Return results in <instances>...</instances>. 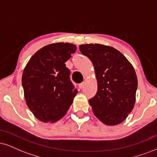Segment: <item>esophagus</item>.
Returning a JSON list of instances; mask_svg holds the SVG:
<instances>
[{"label": "esophagus", "mask_w": 157, "mask_h": 157, "mask_svg": "<svg viewBox=\"0 0 157 157\" xmlns=\"http://www.w3.org/2000/svg\"><path fill=\"white\" fill-rule=\"evenodd\" d=\"M84 85H85V82L80 83V84L79 85V88H80V89H82L83 88H84Z\"/></svg>", "instance_id": "34e87169"}]
</instances>
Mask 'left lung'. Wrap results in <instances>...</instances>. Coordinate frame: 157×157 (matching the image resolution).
<instances>
[{
  "mask_svg": "<svg viewBox=\"0 0 157 157\" xmlns=\"http://www.w3.org/2000/svg\"><path fill=\"white\" fill-rule=\"evenodd\" d=\"M94 66L98 90L89 100L95 116L106 125L122 122L136 102L138 79L132 64L113 47L101 44L80 45Z\"/></svg>",
  "mask_w": 157,
  "mask_h": 157,
  "instance_id": "8db88e82",
  "label": "left lung"
}]
</instances>
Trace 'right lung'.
<instances>
[{"mask_svg": "<svg viewBox=\"0 0 157 157\" xmlns=\"http://www.w3.org/2000/svg\"><path fill=\"white\" fill-rule=\"evenodd\" d=\"M76 50L72 43L48 45L31 57L24 69L21 83L26 103L41 122L59 120L72 104L77 90L65 62Z\"/></svg>", "mask_w": 157, "mask_h": 157, "instance_id": "add662e5", "label": "right lung"}]
</instances>
